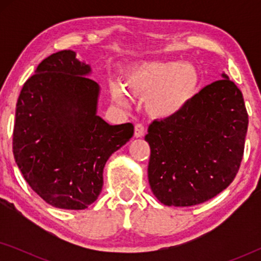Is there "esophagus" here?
<instances>
[{
  "mask_svg": "<svg viewBox=\"0 0 261 261\" xmlns=\"http://www.w3.org/2000/svg\"><path fill=\"white\" fill-rule=\"evenodd\" d=\"M144 134H145L144 124H142V123L135 124V127H134V135H135V137L141 138V137H144Z\"/></svg>",
  "mask_w": 261,
  "mask_h": 261,
  "instance_id": "obj_1",
  "label": "esophagus"
}]
</instances>
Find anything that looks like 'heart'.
Masks as SVG:
<instances>
[{
  "mask_svg": "<svg viewBox=\"0 0 261 261\" xmlns=\"http://www.w3.org/2000/svg\"><path fill=\"white\" fill-rule=\"evenodd\" d=\"M199 73L191 64L170 62L144 63L130 69L124 77V87L132 94L146 98V109L153 116L171 117L183 110L199 87ZM110 92L114 101L126 106V92L113 83Z\"/></svg>",
  "mask_w": 261,
  "mask_h": 261,
  "instance_id": "b5f03b06",
  "label": "heart"
}]
</instances>
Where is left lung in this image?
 Wrapping results in <instances>:
<instances>
[{
	"instance_id": "left-lung-1",
	"label": "left lung",
	"mask_w": 261,
	"mask_h": 261,
	"mask_svg": "<svg viewBox=\"0 0 261 261\" xmlns=\"http://www.w3.org/2000/svg\"><path fill=\"white\" fill-rule=\"evenodd\" d=\"M248 114L234 82L206 85L176 115L149 124L148 181L165 205L190 206L215 197L237 176Z\"/></svg>"
}]
</instances>
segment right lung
<instances>
[{
  "label": "right lung",
  "mask_w": 261,
  "mask_h": 261,
  "mask_svg": "<svg viewBox=\"0 0 261 261\" xmlns=\"http://www.w3.org/2000/svg\"><path fill=\"white\" fill-rule=\"evenodd\" d=\"M71 49L53 53L23 84L16 103L13 153L23 178L46 203L82 210L97 199L109 156L134 126H112L97 112L99 87Z\"/></svg>",
  "instance_id": "right-lung-1"
}]
</instances>
